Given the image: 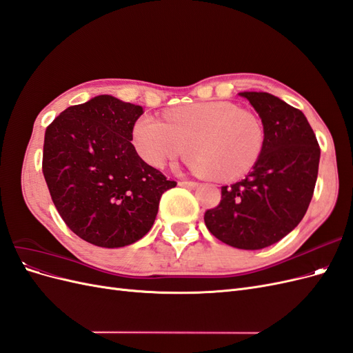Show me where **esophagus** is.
Masks as SVG:
<instances>
[{"instance_id":"esophagus-1","label":"esophagus","mask_w":353,"mask_h":353,"mask_svg":"<svg viewBox=\"0 0 353 353\" xmlns=\"http://www.w3.org/2000/svg\"><path fill=\"white\" fill-rule=\"evenodd\" d=\"M179 185L187 187V188H197L199 183H194V181H181Z\"/></svg>"}]
</instances>
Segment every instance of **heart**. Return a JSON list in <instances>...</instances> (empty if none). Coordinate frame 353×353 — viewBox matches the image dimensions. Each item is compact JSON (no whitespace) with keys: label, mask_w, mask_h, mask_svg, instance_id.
Here are the masks:
<instances>
[{"label":"heart","mask_w":353,"mask_h":353,"mask_svg":"<svg viewBox=\"0 0 353 353\" xmlns=\"http://www.w3.org/2000/svg\"><path fill=\"white\" fill-rule=\"evenodd\" d=\"M163 121L144 114L132 128L137 154L153 168H163L190 148L197 174L230 181L248 174L263 152L259 117L230 101L179 105L168 110Z\"/></svg>","instance_id":"obj_1"}]
</instances>
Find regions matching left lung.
<instances>
[{
	"mask_svg": "<svg viewBox=\"0 0 353 353\" xmlns=\"http://www.w3.org/2000/svg\"><path fill=\"white\" fill-rule=\"evenodd\" d=\"M239 95L261 117L263 152L244 179L221 188V203L206 210L205 222L222 243L259 250L280 241L305 216L321 150L301 110L268 92L244 91Z\"/></svg>",
	"mask_w": 353,
	"mask_h": 353,
	"instance_id": "8db88e82",
	"label": "left lung"
}]
</instances>
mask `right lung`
<instances>
[{
  "instance_id": "1",
  "label": "right lung",
  "mask_w": 353,
  "mask_h": 353,
  "mask_svg": "<svg viewBox=\"0 0 353 353\" xmlns=\"http://www.w3.org/2000/svg\"><path fill=\"white\" fill-rule=\"evenodd\" d=\"M141 105L97 95L70 105L47 128L42 174L66 225L99 248H123L153 227L175 181L137 154L132 128Z\"/></svg>"
}]
</instances>
